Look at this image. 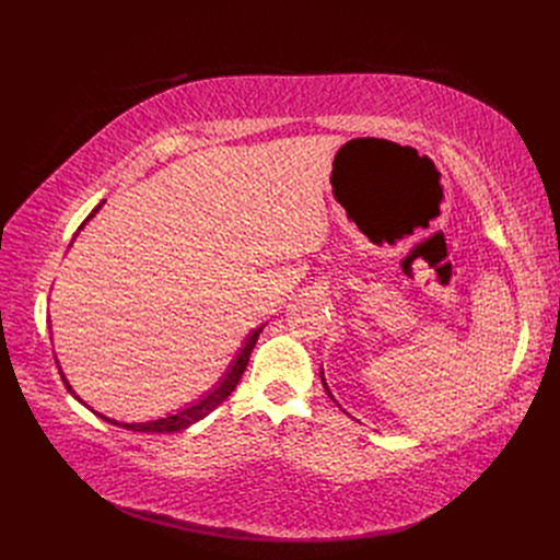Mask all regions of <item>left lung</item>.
<instances>
[{
    "mask_svg": "<svg viewBox=\"0 0 560 560\" xmlns=\"http://www.w3.org/2000/svg\"><path fill=\"white\" fill-rule=\"evenodd\" d=\"M319 376H322V386H325V390H327V395L334 399V395H331V390H329V386H327V381H325V372H319ZM336 401V399H334ZM338 404V401H336Z\"/></svg>",
    "mask_w": 560,
    "mask_h": 560,
    "instance_id": "8db88e82",
    "label": "left lung"
}]
</instances>
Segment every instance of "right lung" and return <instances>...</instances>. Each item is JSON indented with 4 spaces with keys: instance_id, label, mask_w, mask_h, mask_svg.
Here are the masks:
<instances>
[{
    "instance_id": "add662e5",
    "label": "right lung",
    "mask_w": 560,
    "mask_h": 560,
    "mask_svg": "<svg viewBox=\"0 0 560 560\" xmlns=\"http://www.w3.org/2000/svg\"><path fill=\"white\" fill-rule=\"evenodd\" d=\"M104 206V201L102 203H97L95 209H93V213L85 218V222L91 220L100 209ZM85 222H81V226H79V231L85 226ZM262 331V327H258V329H254L247 338H245V345L238 349V354H235V359L231 361V365H229V370L224 372V376L218 381V386L206 395L203 399H199L197 404H192V406H188V408H182L179 413H174V416H165V418H159V420H150V422H133V424H127V422H117V420H110V418H106V416H102V413H97L102 420H106V422H110V424H115V427H122V429H129V431H138V433H176V431H182V429H188L190 424H195V422H199V420H203L206 416L211 413V410H215L233 390H235V386H238V381H241V376H243V372H245V368H247V363H249V357H252V349H254V345H256V340H258V334ZM58 363V361H56ZM61 376H63V372H61ZM63 381H66V386H68V390L74 395V390H72V386L68 384V378L63 376ZM77 397V395H74ZM79 399V397H77ZM81 401V399H79ZM83 404V401H81ZM85 406V404H83ZM91 408V406H88ZM95 413V410H93Z\"/></svg>"
}]
</instances>
